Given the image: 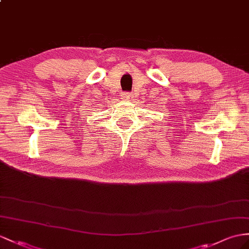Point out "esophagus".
Wrapping results in <instances>:
<instances>
[{"label": "esophagus", "mask_w": 249, "mask_h": 249, "mask_svg": "<svg viewBox=\"0 0 249 249\" xmlns=\"http://www.w3.org/2000/svg\"><path fill=\"white\" fill-rule=\"evenodd\" d=\"M122 98H123L124 100H130V99L132 98V95H131L130 92H124V93L122 94Z\"/></svg>", "instance_id": "obj_1"}]
</instances>
